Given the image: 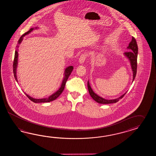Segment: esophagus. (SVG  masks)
<instances>
[{
  "label": "esophagus",
  "instance_id": "34e87169",
  "mask_svg": "<svg viewBox=\"0 0 156 156\" xmlns=\"http://www.w3.org/2000/svg\"><path fill=\"white\" fill-rule=\"evenodd\" d=\"M86 58H87V54H82V55L80 56L79 60V63H80V64H83L84 62H85Z\"/></svg>",
  "mask_w": 156,
  "mask_h": 156
}]
</instances>
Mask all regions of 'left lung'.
Segmentation results:
<instances>
[{
	"instance_id": "left-lung-1",
	"label": "left lung",
	"mask_w": 156,
	"mask_h": 156,
	"mask_svg": "<svg viewBox=\"0 0 156 156\" xmlns=\"http://www.w3.org/2000/svg\"><path fill=\"white\" fill-rule=\"evenodd\" d=\"M127 48L130 51L124 52V55L126 57H127L128 58V60H129V62H130L132 72H133L132 81H133V80L136 77V72H137V53H138V47H137L136 40L135 39L134 37H132V40L129 42ZM88 88L89 93L90 96L92 97V98L97 102L101 104L116 103L120 99H122L126 93H125L122 96H121L119 98H116L114 100H106L105 98H103L102 97L98 96L97 94L93 91L89 81H88Z\"/></svg>"
}]
</instances>
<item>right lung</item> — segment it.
<instances>
[{
  "mask_svg": "<svg viewBox=\"0 0 156 156\" xmlns=\"http://www.w3.org/2000/svg\"><path fill=\"white\" fill-rule=\"evenodd\" d=\"M38 27H36L35 28H32L28 30V32L25 33L24 34H23L22 36L19 39V40L18 41V44H20L21 42H22V41L23 40V37L24 36L27 35L28 34H29L30 32H32L34 29H38ZM17 48H19V45L16 46ZM17 63H18V49H16L15 53V57H14V60H13V74H14V77L16 79V81L17 82V75H16V69H17ZM73 66H69L68 67L65 69L64 73V78L63 80L62 81V83L61 84L60 88L56 91L55 93H54V94H52V95L49 96L48 98H42V99H36L32 97L29 96L28 94H27L26 93H25L26 94V96L28 97L29 99L31 100L34 103H44V102H49L52 101L54 100H56V98L60 96L62 94V93L64 90L66 83L67 82V80H68L69 76H70L71 72L73 71Z\"/></svg>",
  "mask_w": 156,
  "mask_h": 156,
  "instance_id": "right-lung-1",
  "label": "right lung"
}]
</instances>
